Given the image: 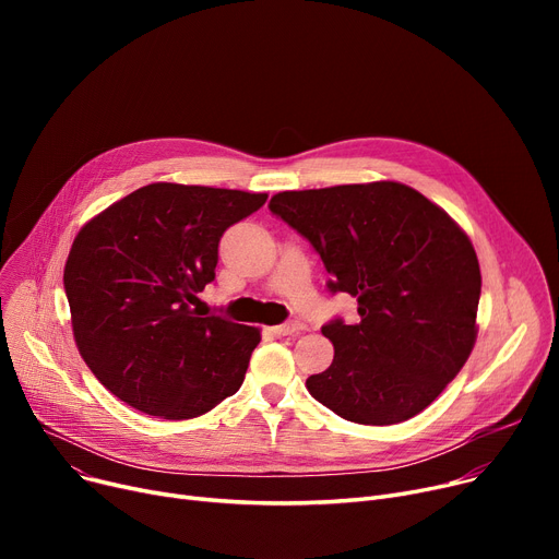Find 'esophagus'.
Returning <instances> with one entry per match:
<instances>
[{"instance_id": "1", "label": "esophagus", "mask_w": 559, "mask_h": 559, "mask_svg": "<svg viewBox=\"0 0 559 559\" xmlns=\"http://www.w3.org/2000/svg\"><path fill=\"white\" fill-rule=\"evenodd\" d=\"M274 331H276L278 335H297V333L304 331V324H301V321H285V324L276 326Z\"/></svg>"}]
</instances>
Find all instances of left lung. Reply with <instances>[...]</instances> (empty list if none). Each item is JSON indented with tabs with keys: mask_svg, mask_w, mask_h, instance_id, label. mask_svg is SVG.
<instances>
[{
	"mask_svg": "<svg viewBox=\"0 0 559 559\" xmlns=\"http://www.w3.org/2000/svg\"><path fill=\"white\" fill-rule=\"evenodd\" d=\"M270 211L312 245L333 295L358 299V324L321 326L335 358L306 380L312 399L365 426L419 415L476 342L480 264L466 233L394 181L278 192Z\"/></svg>",
	"mask_w": 559,
	"mask_h": 559,
	"instance_id": "obj_1",
	"label": "left lung"
}]
</instances>
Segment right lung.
Masks as SVG:
<instances>
[{
	"label": "right lung",
	"mask_w": 559,
	"mask_h": 559,
	"mask_svg": "<svg viewBox=\"0 0 559 559\" xmlns=\"http://www.w3.org/2000/svg\"><path fill=\"white\" fill-rule=\"evenodd\" d=\"M267 194L152 183L87 222L63 285L79 354L120 401L160 419H192L240 390L260 331L201 317L228 226Z\"/></svg>",
	"instance_id": "1"
}]
</instances>
